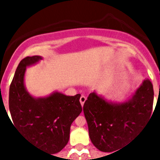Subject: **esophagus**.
I'll return each mask as SVG.
<instances>
[{
  "label": "esophagus",
  "mask_w": 160,
  "mask_h": 160,
  "mask_svg": "<svg viewBox=\"0 0 160 160\" xmlns=\"http://www.w3.org/2000/svg\"><path fill=\"white\" fill-rule=\"evenodd\" d=\"M86 100H87V98H86V96L82 95L81 98H80V102H81L82 106L84 105V102H86Z\"/></svg>",
  "instance_id": "1"
}]
</instances>
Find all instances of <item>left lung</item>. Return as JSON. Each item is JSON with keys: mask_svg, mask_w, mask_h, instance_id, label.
<instances>
[{"mask_svg": "<svg viewBox=\"0 0 160 160\" xmlns=\"http://www.w3.org/2000/svg\"><path fill=\"white\" fill-rule=\"evenodd\" d=\"M153 101V85L149 79L144 80L132 98L123 103L112 104L95 92L90 93L83 111L92 143L104 152L122 148L148 122Z\"/></svg>", "mask_w": 160, "mask_h": 160, "instance_id": "1", "label": "left lung"}]
</instances>
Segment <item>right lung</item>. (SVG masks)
<instances>
[{
  "label": "right lung",
  "mask_w": 160,
  "mask_h": 160,
  "mask_svg": "<svg viewBox=\"0 0 160 160\" xmlns=\"http://www.w3.org/2000/svg\"><path fill=\"white\" fill-rule=\"evenodd\" d=\"M41 59L32 56L20 62L9 87L8 107L15 128L33 145L53 155L69 141L70 126L82 111L81 94L55 92L46 98L32 97L25 88L24 75L26 66Z\"/></svg>",
  "instance_id": "right-lung-1"
}]
</instances>
